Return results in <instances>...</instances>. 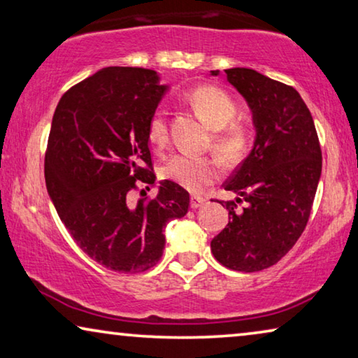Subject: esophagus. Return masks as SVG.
I'll return each mask as SVG.
<instances>
[{
  "label": "esophagus",
  "mask_w": 358,
  "mask_h": 358,
  "mask_svg": "<svg viewBox=\"0 0 358 358\" xmlns=\"http://www.w3.org/2000/svg\"><path fill=\"white\" fill-rule=\"evenodd\" d=\"M206 203V198L205 196H198V195H194L190 198V206L194 208V210H196V208L203 206Z\"/></svg>",
  "instance_id": "esophagus-1"
}]
</instances>
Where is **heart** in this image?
Wrapping results in <instances>:
<instances>
[{"mask_svg":"<svg viewBox=\"0 0 358 358\" xmlns=\"http://www.w3.org/2000/svg\"><path fill=\"white\" fill-rule=\"evenodd\" d=\"M187 101L198 117L211 129L213 145L224 160L235 162L248 150L251 144V129L241 122H232L236 113L234 99L217 86H200L187 96ZM147 137L152 145L162 148L169 139L166 115L157 110L147 126ZM217 163L210 157L176 155L164 163L162 176L185 190L198 194L217 179Z\"/></svg>","mask_w":358,"mask_h":358,"instance_id":"1","label":"heart"}]
</instances>
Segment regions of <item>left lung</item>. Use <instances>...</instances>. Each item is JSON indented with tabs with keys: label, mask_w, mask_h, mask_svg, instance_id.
I'll use <instances>...</instances> for the list:
<instances>
[{
	"label": "left lung",
	"mask_w": 358,
	"mask_h": 358,
	"mask_svg": "<svg viewBox=\"0 0 358 358\" xmlns=\"http://www.w3.org/2000/svg\"><path fill=\"white\" fill-rule=\"evenodd\" d=\"M225 76L248 102L256 139L224 184L238 196L219 201L229 210V224L213 238L211 251L227 268L259 272L282 259L304 232L322 174L320 142L294 87L251 69H229ZM240 201L247 206L238 212Z\"/></svg>",
	"instance_id": "left-lung-1"
}]
</instances>
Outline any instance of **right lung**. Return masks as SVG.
<instances>
[{"label": "right lung", "mask_w": 358, "mask_h": 358, "mask_svg": "<svg viewBox=\"0 0 358 358\" xmlns=\"http://www.w3.org/2000/svg\"><path fill=\"white\" fill-rule=\"evenodd\" d=\"M166 85L155 70L107 67L65 92L45 155L46 189L71 238L110 271L139 273L160 261L163 229L189 211L182 187L162 180L137 203L129 192L155 185L147 126Z\"/></svg>", "instance_id": "obj_1"}]
</instances>
